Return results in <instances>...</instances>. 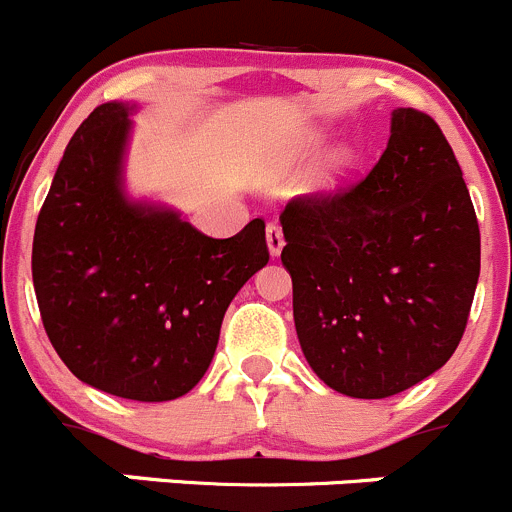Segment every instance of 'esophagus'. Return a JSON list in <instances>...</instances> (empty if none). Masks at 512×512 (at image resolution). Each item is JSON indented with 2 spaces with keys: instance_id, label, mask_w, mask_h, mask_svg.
I'll return each instance as SVG.
<instances>
[{
  "instance_id": "obj_1",
  "label": "esophagus",
  "mask_w": 512,
  "mask_h": 512,
  "mask_svg": "<svg viewBox=\"0 0 512 512\" xmlns=\"http://www.w3.org/2000/svg\"><path fill=\"white\" fill-rule=\"evenodd\" d=\"M266 243H269L271 256H279L281 248H284V231H281V226L276 221H271L266 226Z\"/></svg>"
}]
</instances>
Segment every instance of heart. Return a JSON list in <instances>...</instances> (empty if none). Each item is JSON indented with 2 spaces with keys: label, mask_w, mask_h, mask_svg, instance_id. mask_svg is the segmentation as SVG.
I'll return each mask as SVG.
<instances>
[{
  "label": "heart",
  "mask_w": 512,
  "mask_h": 512,
  "mask_svg": "<svg viewBox=\"0 0 512 512\" xmlns=\"http://www.w3.org/2000/svg\"><path fill=\"white\" fill-rule=\"evenodd\" d=\"M316 145H319V143H316V140H309V143H306V145H304V150H314V148H316ZM342 165H344V163H342V160H337V168H342Z\"/></svg>",
  "instance_id": "1"
}]
</instances>
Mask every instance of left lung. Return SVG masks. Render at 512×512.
<instances>
[{
    "label": "left lung",
    "mask_w": 512,
    "mask_h": 512,
    "mask_svg": "<svg viewBox=\"0 0 512 512\" xmlns=\"http://www.w3.org/2000/svg\"><path fill=\"white\" fill-rule=\"evenodd\" d=\"M281 226L296 334L321 382L382 399L452 357L478 286L480 228L430 115L397 107L367 178L291 198Z\"/></svg>",
    "instance_id": "left-lung-1"
}]
</instances>
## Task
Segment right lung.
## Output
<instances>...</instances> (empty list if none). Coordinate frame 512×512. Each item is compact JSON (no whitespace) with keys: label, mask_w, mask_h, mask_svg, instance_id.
Wrapping results in <instances>:
<instances>
[{"label":"right lung","mask_w":512,"mask_h":512,"mask_svg":"<svg viewBox=\"0 0 512 512\" xmlns=\"http://www.w3.org/2000/svg\"><path fill=\"white\" fill-rule=\"evenodd\" d=\"M130 110L105 102L67 143L37 216L32 281L52 347L77 379L138 402L191 392L221 321L269 264L266 223L211 238L168 208L128 201Z\"/></svg>","instance_id":"1"}]
</instances>
